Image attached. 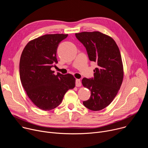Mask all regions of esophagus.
I'll return each mask as SVG.
<instances>
[{
  "label": "esophagus",
  "mask_w": 148,
  "mask_h": 148,
  "mask_svg": "<svg viewBox=\"0 0 148 148\" xmlns=\"http://www.w3.org/2000/svg\"><path fill=\"white\" fill-rule=\"evenodd\" d=\"M81 85V82L80 79H77L75 80V86L76 87H80Z\"/></svg>",
  "instance_id": "1"
}]
</instances>
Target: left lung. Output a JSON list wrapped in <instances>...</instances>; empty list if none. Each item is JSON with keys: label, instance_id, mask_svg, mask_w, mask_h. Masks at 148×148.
I'll list each match as a JSON object with an SVG mask.
<instances>
[{"label": "left lung", "instance_id": "1", "mask_svg": "<svg viewBox=\"0 0 148 148\" xmlns=\"http://www.w3.org/2000/svg\"><path fill=\"white\" fill-rule=\"evenodd\" d=\"M75 37L86 49L90 60L98 66L94 70V77L82 80L84 87L91 90L89 99L83 104L90 110H101L113 101L122 82L119 49L111 37L99 32H81L76 33Z\"/></svg>", "mask_w": 148, "mask_h": 148}]
</instances>
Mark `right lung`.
<instances>
[{"label": "right lung", "instance_id": "1", "mask_svg": "<svg viewBox=\"0 0 148 148\" xmlns=\"http://www.w3.org/2000/svg\"><path fill=\"white\" fill-rule=\"evenodd\" d=\"M68 34H46L30 41L21 55L19 73L29 98L41 110L50 111L61 103L75 78L70 74L54 75L51 69L58 63L56 53L60 42Z\"/></svg>", "mask_w": 148, "mask_h": 148}]
</instances>
